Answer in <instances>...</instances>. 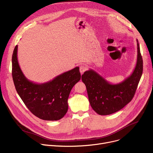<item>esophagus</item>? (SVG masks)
<instances>
[{
    "instance_id": "obj_1",
    "label": "esophagus",
    "mask_w": 153,
    "mask_h": 153,
    "mask_svg": "<svg viewBox=\"0 0 153 153\" xmlns=\"http://www.w3.org/2000/svg\"><path fill=\"white\" fill-rule=\"evenodd\" d=\"M87 69V65H82L80 68H79V69H80V72L81 74H83L84 73Z\"/></svg>"
}]
</instances>
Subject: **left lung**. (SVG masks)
<instances>
[{
  "mask_svg": "<svg viewBox=\"0 0 153 153\" xmlns=\"http://www.w3.org/2000/svg\"><path fill=\"white\" fill-rule=\"evenodd\" d=\"M137 58L132 73L121 83L110 84L93 69L82 75L92 108L101 115L118 112L132 100L143 73V60L138 39Z\"/></svg>",
  "mask_w": 153,
  "mask_h": 153,
  "instance_id": "obj_1",
  "label": "left lung"
}]
</instances>
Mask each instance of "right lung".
Instances as JSON below:
<instances>
[{"label": "right lung", "mask_w": 153, "mask_h": 153, "mask_svg": "<svg viewBox=\"0 0 153 153\" xmlns=\"http://www.w3.org/2000/svg\"><path fill=\"white\" fill-rule=\"evenodd\" d=\"M18 46L12 55V77L17 93L30 112L38 118L57 121L66 114L68 99L72 88L81 77L78 66L52 80L36 84L27 79L19 66Z\"/></svg>", "instance_id": "1"}]
</instances>
